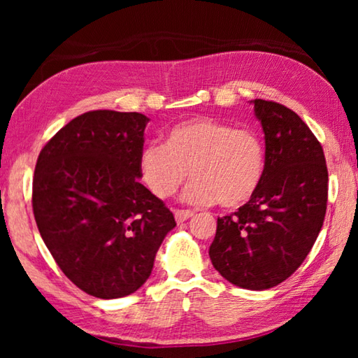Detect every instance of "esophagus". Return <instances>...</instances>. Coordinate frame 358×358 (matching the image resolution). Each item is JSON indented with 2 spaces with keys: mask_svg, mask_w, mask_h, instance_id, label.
Instances as JSON below:
<instances>
[{
  "mask_svg": "<svg viewBox=\"0 0 358 358\" xmlns=\"http://www.w3.org/2000/svg\"><path fill=\"white\" fill-rule=\"evenodd\" d=\"M194 213L191 210H175V220L178 222H183L186 220H189Z\"/></svg>",
  "mask_w": 358,
  "mask_h": 358,
  "instance_id": "obj_1",
  "label": "esophagus"
}]
</instances>
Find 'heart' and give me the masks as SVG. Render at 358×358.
Instances as JSON below:
<instances>
[{
    "label": "heart",
    "mask_w": 358,
    "mask_h": 358,
    "mask_svg": "<svg viewBox=\"0 0 358 358\" xmlns=\"http://www.w3.org/2000/svg\"><path fill=\"white\" fill-rule=\"evenodd\" d=\"M192 180L183 199L224 208L246 203L257 192L265 172L264 143L256 132L224 121L199 117L181 121L167 132L166 142L145 145L138 156L143 183L159 199L172 197Z\"/></svg>",
    "instance_id": "1"
}]
</instances>
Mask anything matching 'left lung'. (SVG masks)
I'll list each match as a JSON object with an SVG mask.
<instances>
[{
    "label": "left lung",
    "mask_w": 358,
    "mask_h": 358,
    "mask_svg": "<svg viewBox=\"0 0 358 358\" xmlns=\"http://www.w3.org/2000/svg\"><path fill=\"white\" fill-rule=\"evenodd\" d=\"M265 134V172L238 211L217 217L210 259L235 286L264 290L294 273L322 229L329 172L322 145L294 110L254 99Z\"/></svg>",
    "instance_id": "obj_1"
}]
</instances>
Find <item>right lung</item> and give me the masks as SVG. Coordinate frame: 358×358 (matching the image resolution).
Segmentation results:
<instances>
[{"label": "right lung", "mask_w": 358, "mask_h": 358, "mask_svg": "<svg viewBox=\"0 0 358 358\" xmlns=\"http://www.w3.org/2000/svg\"><path fill=\"white\" fill-rule=\"evenodd\" d=\"M147 123L137 112H87L59 129L36 162L41 237L63 273L98 299L136 292L177 226L166 203L138 183Z\"/></svg>", "instance_id": "obj_1"}]
</instances>
